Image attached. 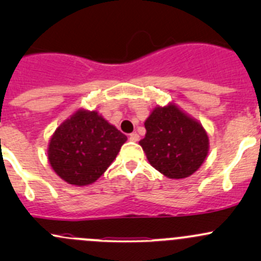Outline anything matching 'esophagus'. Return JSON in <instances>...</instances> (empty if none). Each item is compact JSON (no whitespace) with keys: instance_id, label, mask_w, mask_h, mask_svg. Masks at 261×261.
<instances>
[{"instance_id":"34e87169","label":"esophagus","mask_w":261,"mask_h":261,"mask_svg":"<svg viewBox=\"0 0 261 261\" xmlns=\"http://www.w3.org/2000/svg\"><path fill=\"white\" fill-rule=\"evenodd\" d=\"M128 139H130V141H139V135L136 133H133L128 135Z\"/></svg>"}]
</instances>
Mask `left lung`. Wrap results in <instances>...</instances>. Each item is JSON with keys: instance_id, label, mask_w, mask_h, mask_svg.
Wrapping results in <instances>:
<instances>
[{"instance_id": "obj_1", "label": "left lung", "mask_w": 261, "mask_h": 261, "mask_svg": "<svg viewBox=\"0 0 261 261\" xmlns=\"http://www.w3.org/2000/svg\"><path fill=\"white\" fill-rule=\"evenodd\" d=\"M145 138L139 144L150 164L165 177H189L206 159L207 133L175 105L156 107L145 121Z\"/></svg>"}]
</instances>
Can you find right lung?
I'll return each instance as SVG.
<instances>
[{"label":"right lung","mask_w":261,"mask_h":261,"mask_svg":"<svg viewBox=\"0 0 261 261\" xmlns=\"http://www.w3.org/2000/svg\"><path fill=\"white\" fill-rule=\"evenodd\" d=\"M126 140V135L96 111L81 110L50 139V165L67 183L87 186L106 172Z\"/></svg>","instance_id":"add662e5"}]
</instances>
